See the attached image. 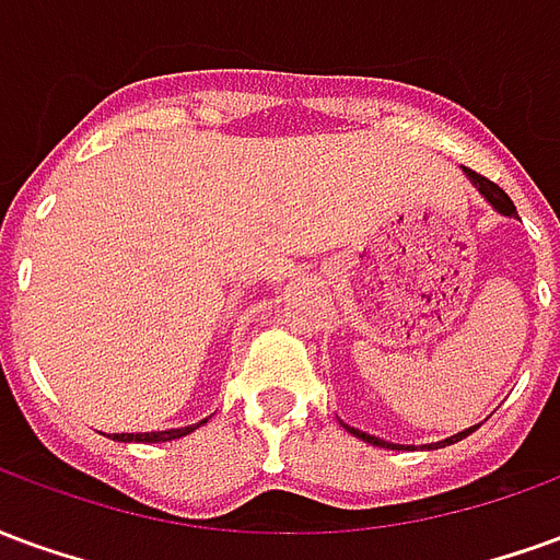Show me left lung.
I'll return each mask as SVG.
<instances>
[{
    "instance_id": "obj_1",
    "label": "left lung",
    "mask_w": 560,
    "mask_h": 560,
    "mask_svg": "<svg viewBox=\"0 0 560 560\" xmlns=\"http://www.w3.org/2000/svg\"><path fill=\"white\" fill-rule=\"evenodd\" d=\"M465 173H468V179L474 183V188L480 191L489 203H492L501 215H516V207H513V200L504 195V188H498L494 183H489L486 176H480V173H474L465 167ZM348 432L357 434L360 441H365V444H375V446H387V450H399V444H389V441H381V438H375V434H365L360 432V429H353V425H345ZM470 432H477V425H470V429H465V432H458L453 434V438H446V441H438V444H429V450H438V446H450V444H456V441H462V438H468Z\"/></svg>"
}]
</instances>
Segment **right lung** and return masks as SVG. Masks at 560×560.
<instances>
[{
	"label": "right lung",
	"mask_w": 560,
	"mask_h": 560,
	"mask_svg": "<svg viewBox=\"0 0 560 560\" xmlns=\"http://www.w3.org/2000/svg\"><path fill=\"white\" fill-rule=\"evenodd\" d=\"M207 420L195 422V425H183V429H167V432H122V434H110L114 441H126V444H161V441H176V438H185L191 434L195 429H200Z\"/></svg>",
	"instance_id": "add662e5"
}]
</instances>
